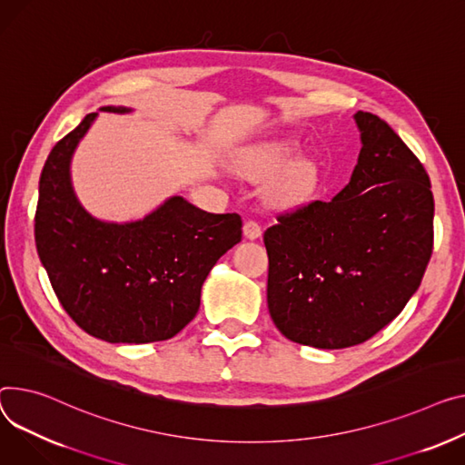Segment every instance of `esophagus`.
<instances>
[{"instance_id": "esophagus-1", "label": "esophagus", "mask_w": 465, "mask_h": 465, "mask_svg": "<svg viewBox=\"0 0 465 465\" xmlns=\"http://www.w3.org/2000/svg\"><path fill=\"white\" fill-rule=\"evenodd\" d=\"M242 233H244L246 239H251V241L260 239L262 237V226L254 221H246L244 226H242Z\"/></svg>"}]
</instances>
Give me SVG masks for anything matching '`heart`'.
<instances>
[{"instance_id": "obj_1", "label": "heart", "mask_w": 465, "mask_h": 465, "mask_svg": "<svg viewBox=\"0 0 465 465\" xmlns=\"http://www.w3.org/2000/svg\"><path fill=\"white\" fill-rule=\"evenodd\" d=\"M293 147L290 142H271L241 151L233 166L246 177L260 179L271 175L265 194L272 203L288 205L301 198L308 184L304 168L292 164Z\"/></svg>"}]
</instances>
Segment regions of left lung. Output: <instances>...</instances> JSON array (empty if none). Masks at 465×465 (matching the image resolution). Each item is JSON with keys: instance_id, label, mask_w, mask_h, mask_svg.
<instances>
[{"instance_id": "obj_1", "label": "left lung", "mask_w": 465, "mask_h": 465, "mask_svg": "<svg viewBox=\"0 0 465 465\" xmlns=\"http://www.w3.org/2000/svg\"><path fill=\"white\" fill-rule=\"evenodd\" d=\"M361 153L331 202L263 233L269 314L292 342L342 350L389 325L419 290L434 242V196L419 159L383 119L353 115Z\"/></svg>"}]
</instances>
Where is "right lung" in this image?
Wrapping results in <instances>:
<instances>
[{
	"label": "right lung",
	"instance_id": "right-lung-1",
	"mask_svg": "<svg viewBox=\"0 0 465 465\" xmlns=\"http://www.w3.org/2000/svg\"><path fill=\"white\" fill-rule=\"evenodd\" d=\"M99 112L87 114L45 163L37 252L59 302L85 332L110 344L161 342L193 322L205 278L241 241L242 221L237 213H207L179 194L136 221L91 214L74 191L71 163Z\"/></svg>",
	"mask_w": 465,
	"mask_h": 465
}]
</instances>
